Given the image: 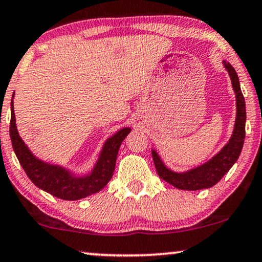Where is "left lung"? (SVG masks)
<instances>
[{"instance_id":"obj_1","label":"left lung","mask_w":262,"mask_h":262,"mask_svg":"<svg viewBox=\"0 0 262 262\" xmlns=\"http://www.w3.org/2000/svg\"><path fill=\"white\" fill-rule=\"evenodd\" d=\"M224 67L231 77L232 87H233V91L235 93V106H237L233 134H232L227 144H225L224 148L206 163L194 167V169L187 170L185 172H175V171L169 169L163 163L159 154L154 149H151V156H153L158 175L160 179L166 181L167 183L179 189L199 190L215 186L233 166V164L239 158L242 148H243L245 138V120H247L245 101L243 93L241 91L239 79H238L234 68L225 60Z\"/></svg>"}]
</instances>
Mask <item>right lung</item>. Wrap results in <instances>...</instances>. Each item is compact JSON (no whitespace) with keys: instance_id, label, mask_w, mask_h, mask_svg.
<instances>
[{"instance_id":"add662e5","label":"right lung","mask_w":262,"mask_h":262,"mask_svg":"<svg viewBox=\"0 0 262 262\" xmlns=\"http://www.w3.org/2000/svg\"><path fill=\"white\" fill-rule=\"evenodd\" d=\"M14 97V93H13ZM130 127H124L105 141L98 160L87 175L76 176L72 171L59 165L48 164L31 153L15 125L14 105L11 102V124L9 136L19 163L31 182L38 188L63 200H77L99 192L111 181L115 169L116 157L122 141L130 134Z\"/></svg>"}]
</instances>
